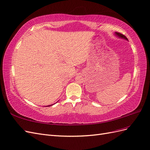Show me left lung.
<instances>
[{
  "label": "left lung",
  "mask_w": 150,
  "mask_h": 150,
  "mask_svg": "<svg viewBox=\"0 0 150 150\" xmlns=\"http://www.w3.org/2000/svg\"><path fill=\"white\" fill-rule=\"evenodd\" d=\"M115 34H116L117 36H118L119 38H122V39H125L128 40V39H127V38L126 37V36H125V35H123V34H121V33H117V32H116Z\"/></svg>",
  "instance_id": "obj_1"
}]
</instances>
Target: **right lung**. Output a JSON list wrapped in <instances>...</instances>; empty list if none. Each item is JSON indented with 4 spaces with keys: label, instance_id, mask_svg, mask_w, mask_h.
<instances>
[{
    "label": "right lung",
    "instance_id": "add662e5",
    "mask_svg": "<svg viewBox=\"0 0 150 150\" xmlns=\"http://www.w3.org/2000/svg\"><path fill=\"white\" fill-rule=\"evenodd\" d=\"M53 104H51V105H49V106H52Z\"/></svg>",
    "mask_w": 150,
    "mask_h": 150
}]
</instances>
